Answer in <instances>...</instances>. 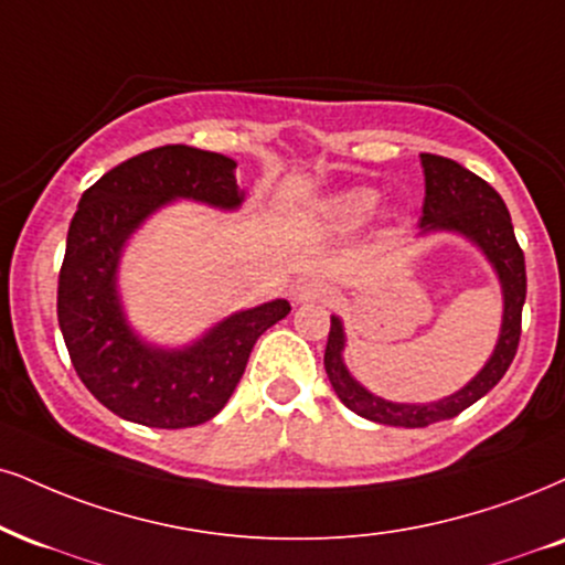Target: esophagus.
<instances>
[{
    "label": "esophagus",
    "instance_id": "obj_1",
    "mask_svg": "<svg viewBox=\"0 0 565 565\" xmlns=\"http://www.w3.org/2000/svg\"><path fill=\"white\" fill-rule=\"evenodd\" d=\"M332 298H335V294H332L330 285L322 280H306L294 290L296 303H330Z\"/></svg>",
    "mask_w": 565,
    "mask_h": 565
}]
</instances>
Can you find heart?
<instances>
[{
    "label": "heart",
    "mask_w": 565,
    "mask_h": 565,
    "mask_svg": "<svg viewBox=\"0 0 565 565\" xmlns=\"http://www.w3.org/2000/svg\"><path fill=\"white\" fill-rule=\"evenodd\" d=\"M380 206L377 191L372 188H351V191L338 193L327 201L322 222L335 233H353V230L364 227L374 217Z\"/></svg>",
    "instance_id": "b5f03b06"
}]
</instances>
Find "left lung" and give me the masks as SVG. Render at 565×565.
Masks as SVG:
<instances>
[{"label": "left lung", "instance_id": "obj_1", "mask_svg": "<svg viewBox=\"0 0 565 565\" xmlns=\"http://www.w3.org/2000/svg\"><path fill=\"white\" fill-rule=\"evenodd\" d=\"M424 170V209L416 238L429 235H456L475 246L490 269L495 271L503 298V317H500V332L492 348L490 359L482 369L458 387L456 393L443 395L427 403H401L387 401L382 395L361 385L345 364V324L338 315L330 317V338L324 351V372L335 395L345 403L353 414L364 416L369 422L387 424V427L422 429L435 422H445L458 416L471 403L484 398L492 387L503 380V374L516 356L521 338V309L526 301V267L524 250L519 248L513 235L511 214L500 199V193L475 172H469L452 159L422 154Z\"/></svg>", "mask_w": 565, "mask_h": 565}]
</instances>
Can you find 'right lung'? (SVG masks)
<instances>
[{
    "mask_svg": "<svg viewBox=\"0 0 565 565\" xmlns=\"http://www.w3.org/2000/svg\"><path fill=\"white\" fill-rule=\"evenodd\" d=\"M238 162L193 146H159L113 167L83 193L67 230L57 319L83 385L120 419L159 429L196 427L217 416L246 372L250 348L288 317L285 298L241 309L180 345L143 338L120 290L134 235L178 201L238 212L246 191Z\"/></svg>",
    "mask_w": 565,
    "mask_h": 565,
    "instance_id": "1",
    "label": "right lung"
}]
</instances>
